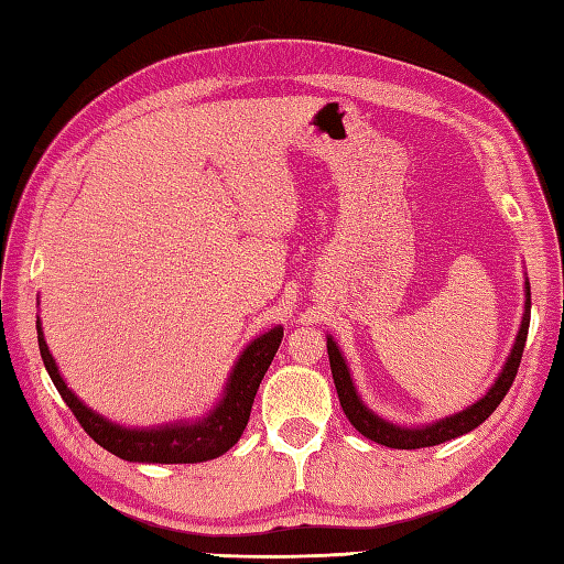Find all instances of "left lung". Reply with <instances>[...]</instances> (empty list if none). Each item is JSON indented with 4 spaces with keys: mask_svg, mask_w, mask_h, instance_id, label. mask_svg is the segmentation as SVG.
I'll list each match as a JSON object with an SVG mask.
<instances>
[{
    "mask_svg": "<svg viewBox=\"0 0 564 564\" xmlns=\"http://www.w3.org/2000/svg\"><path fill=\"white\" fill-rule=\"evenodd\" d=\"M523 295H525V301H523L521 327H519L517 339H513L511 354L507 356V361H505V366H501L497 380L492 382V388H489L480 400L467 404L465 410L448 414V416H441V419H436V422L419 424V426H402V424L388 422V419H382L380 414L370 410L354 386L351 370H349V366H346V358H344L341 349L337 346V341H334L332 334H327V354H329L332 378H334V386H337V394H339V402H341V410H344L346 419H349L358 434H364L366 438L380 443V446L402 448V451L438 446V443H443V441L458 438V436L467 434V431L480 426L485 419L497 410L499 402L505 400V394L509 392L513 378H517V373H519L521 354H523L525 337H529V325H531L529 275H525V283H523Z\"/></svg>",
    "mask_w": 564,
    "mask_h": 564,
    "instance_id": "8db88e82",
    "label": "left lung"
}]
</instances>
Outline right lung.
Masks as SVG:
<instances>
[{
    "label": "right lung",
    "instance_id": "right-lung-1",
    "mask_svg": "<svg viewBox=\"0 0 564 564\" xmlns=\"http://www.w3.org/2000/svg\"><path fill=\"white\" fill-rule=\"evenodd\" d=\"M39 329V349L45 364L47 376L53 386L63 394V400L77 416L82 429L99 443L101 448L118 455V458L130 463H203L213 460L218 455L230 451L242 436L249 422L251 404H254L259 382L267 376V370L279 351L283 339V327L275 325L269 332L259 334L251 339L227 376L220 400L198 419H178V422L160 424V426H123L111 419L94 412L91 406L84 404L75 392L67 388L65 378L59 376L55 358L47 349L43 337L41 317L35 319Z\"/></svg>",
    "mask_w": 564,
    "mask_h": 564
}]
</instances>
